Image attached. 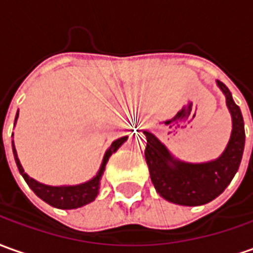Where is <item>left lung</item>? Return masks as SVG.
<instances>
[{
    "mask_svg": "<svg viewBox=\"0 0 253 253\" xmlns=\"http://www.w3.org/2000/svg\"><path fill=\"white\" fill-rule=\"evenodd\" d=\"M226 95L233 118L231 138L223 155L208 163H184L176 161L154 134L144 131L147 137L145 161L151 180L161 197L177 205H205L226 190L241 163L245 130L241 109L235 104L226 84L217 82Z\"/></svg>",
    "mask_w": 253,
    "mask_h": 253,
    "instance_id": "left-lung-1",
    "label": "left lung"
}]
</instances>
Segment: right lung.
I'll return each instance as SVG.
<instances>
[{
	"mask_svg": "<svg viewBox=\"0 0 253 253\" xmlns=\"http://www.w3.org/2000/svg\"><path fill=\"white\" fill-rule=\"evenodd\" d=\"M16 119H18V115H16ZM126 140L127 137H122V138H118L116 141H113L112 145L109 147V149L105 154L104 162H102L101 169H99L98 174L92 180L84 183V184L69 185V187H51V185H44L39 183V181H36L32 177H29L25 173V170L22 168L20 162H19L18 155H16V149H15V145H13V141H12V149H13V156H15V161H16V165H18V169L20 171V174L23 176L27 185L32 188L37 197H40L42 201H45L48 205L59 208V209H76V208H80V206L85 205V204H90L91 201L95 199L98 194V188H99V181H101V177H102V173H104L105 165L108 162L109 156L112 155L113 152H116L118 148Z\"/></svg>",
	"mask_w": 253,
	"mask_h": 253,
	"instance_id": "obj_1",
	"label": "right lung"
}]
</instances>
